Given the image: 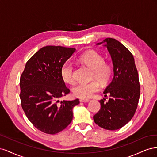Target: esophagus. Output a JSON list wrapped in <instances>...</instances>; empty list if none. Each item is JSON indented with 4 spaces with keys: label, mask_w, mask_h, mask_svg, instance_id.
I'll use <instances>...</instances> for the list:
<instances>
[{
    "label": "esophagus",
    "mask_w": 157,
    "mask_h": 157,
    "mask_svg": "<svg viewBox=\"0 0 157 157\" xmlns=\"http://www.w3.org/2000/svg\"><path fill=\"white\" fill-rule=\"evenodd\" d=\"M90 100L88 99H84V98H81L80 99V102H84V103H86V102H88Z\"/></svg>",
    "instance_id": "1"
}]
</instances>
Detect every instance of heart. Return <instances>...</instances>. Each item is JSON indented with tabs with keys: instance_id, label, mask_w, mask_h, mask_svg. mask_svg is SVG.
<instances>
[{
	"instance_id": "1",
	"label": "heart",
	"mask_w": 157,
	"mask_h": 157,
	"mask_svg": "<svg viewBox=\"0 0 157 157\" xmlns=\"http://www.w3.org/2000/svg\"><path fill=\"white\" fill-rule=\"evenodd\" d=\"M80 63L86 65L93 70V77L101 84H107L110 80L113 68L110 64L105 62L103 57L95 51H89L80 56L78 58ZM73 65L71 63H65L60 70V75L63 81L68 84L74 83L73 76ZM100 84L97 80L86 83H79L73 88V93L79 98H88L100 90Z\"/></svg>"
}]
</instances>
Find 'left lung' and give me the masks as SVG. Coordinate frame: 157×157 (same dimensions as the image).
Returning <instances> with one entry per match:
<instances>
[{
	"label": "left lung",
	"mask_w": 157,
	"mask_h": 157,
	"mask_svg": "<svg viewBox=\"0 0 157 157\" xmlns=\"http://www.w3.org/2000/svg\"><path fill=\"white\" fill-rule=\"evenodd\" d=\"M96 45L107 47L113 65V77L103 94L108 102L99 101L101 109L94 116L96 124L109 130H118L134 117L138 104L140 86L134 56L118 40L107 38Z\"/></svg>",
	"instance_id": "1"
}]
</instances>
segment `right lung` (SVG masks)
Wrapping results in <instances>:
<instances>
[{"instance_id": "1", "label": "right lung", "mask_w": 157, "mask_h": 157, "mask_svg": "<svg viewBox=\"0 0 157 157\" xmlns=\"http://www.w3.org/2000/svg\"><path fill=\"white\" fill-rule=\"evenodd\" d=\"M75 48L46 46L28 60L20 78L21 107L38 130L55 134L64 130L73 119V108L78 99L59 101L69 93L61 79L62 65Z\"/></svg>"}]
</instances>
